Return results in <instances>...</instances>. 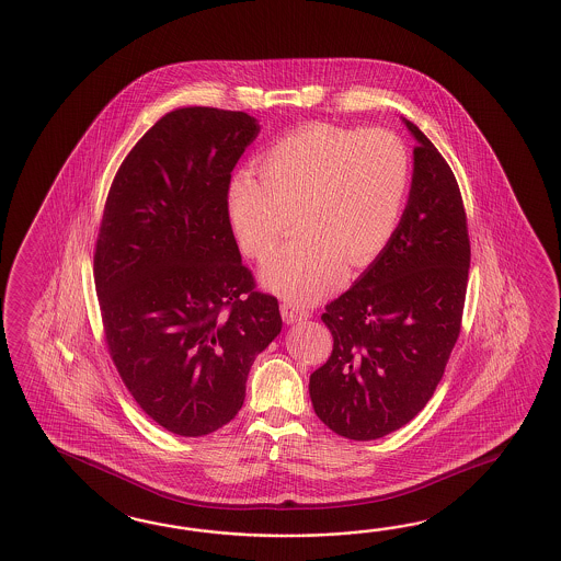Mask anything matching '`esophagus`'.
I'll list each match as a JSON object with an SVG mask.
<instances>
[{
  "mask_svg": "<svg viewBox=\"0 0 561 561\" xmlns=\"http://www.w3.org/2000/svg\"><path fill=\"white\" fill-rule=\"evenodd\" d=\"M280 314H283V321H285L287 325H293V323H297V321L309 319L311 311H309V307H305V305L293 302V300H285V302L280 305Z\"/></svg>",
  "mask_w": 561,
  "mask_h": 561,
  "instance_id": "1",
  "label": "esophagus"
}]
</instances>
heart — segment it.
<instances>
[{"label":"heart","instance_id":"1","mask_svg":"<svg viewBox=\"0 0 561 561\" xmlns=\"http://www.w3.org/2000/svg\"><path fill=\"white\" fill-rule=\"evenodd\" d=\"M228 185L226 211L240 248L264 259L262 285L297 302H313L337 280L341 262L374 261L398 228L410 187V153L388 129L313 123L271 145Z\"/></svg>","mask_w":561,"mask_h":561}]
</instances>
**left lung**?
<instances>
[{
  "label": "left lung",
  "instance_id": "1",
  "mask_svg": "<svg viewBox=\"0 0 561 561\" xmlns=\"http://www.w3.org/2000/svg\"><path fill=\"white\" fill-rule=\"evenodd\" d=\"M402 121L416 139L402 220L355 285L327 305L333 352L309 379L314 414L350 440L381 438L428 404L467 295L469 230L455 173Z\"/></svg>",
  "mask_w": 561,
  "mask_h": 561
}]
</instances>
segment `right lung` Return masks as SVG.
<instances>
[{
    "label": "right lung",
    "instance_id": "1",
    "mask_svg": "<svg viewBox=\"0 0 561 561\" xmlns=\"http://www.w3.org/2000/svg\"><path fill=\"white\" fill-rule=\"evenodd\" d=\"M259 130L242 111L175 108L130 149L106 197L94 252L106 347L145 414L180 436L238 414L250 367L283 327L226 211Z\"/></svg>",
    "mask_w": 561,
    "mask_h": 561
}]
</instances>
